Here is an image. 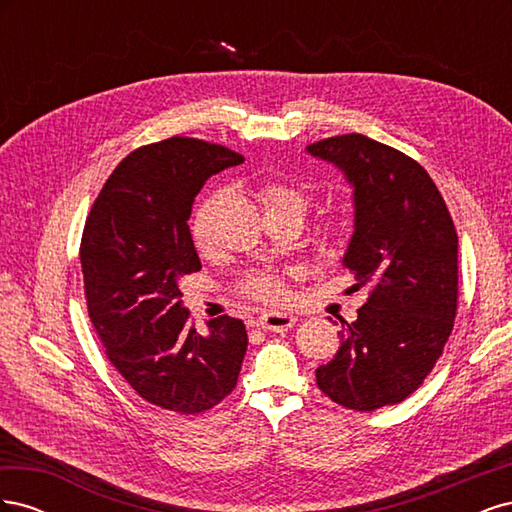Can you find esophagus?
Returning a JSON list of instances; mask_svg holds the SVG:
<instances>
[{
	"label": "esophagus",
	"mask_w": 512,
	"mask_h": 512,
	"mask_svg": "<svg viewBox=\"0 0 512 512\" xmlns=\"http://www.w3.org/2000/svg\"><path fill=\"white\" fill-rule=\"evenodd\" d=\"M294 322H297V316L292 314H282V312H267L262 314L256 320V327L262 331H275V333H284L288 329L294 327Z\"/></svg>",
	"instance_id": "esophagus-1"
}]
</instances>
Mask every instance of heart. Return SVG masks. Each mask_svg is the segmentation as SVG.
<instances>
[{
  "instance_id": "b5f03b06",
  "label": "heart",
  "mask_w": 512,
  "mask_h": 512,
  "mask_svg": "<svg viewBox=\"0 0 512 512\" xmlns=\"http://www.w3.org/2000/svg\"><path fill=\"white\" fill-rule=\"evenodd\" d=\"M262 198H265L267 211H294L303 218V213L307 209V198L299 190H294L284 183L267 185V188L262 190ZM207 215H209V203L200 205L192 222V237L196 245L207 243ZM241 292L245 297L265 301V303H275L284 297V288L280 280L269 273L247 275L241 282Z\"/></svg>"
}]
</instances>
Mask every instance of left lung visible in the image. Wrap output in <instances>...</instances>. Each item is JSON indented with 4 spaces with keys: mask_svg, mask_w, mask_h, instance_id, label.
<instances>
[{
    "mask_svg": "<svg viewBox=\"0 0 512 512\" xmlns=\"http://www.w3.org/2000/svg\"><path fill=\"white\" fill-rule=\"evenodd\" d=\"M352 188L354 230L342 265L369 299L342 320L339 350L316 369L335 404H399L440 359L457 314V232L427 170L389 145L344 134L307 145Z\"/></svg>",
    "mask_w": 512,
    "mask_h": 512,
    "instance_id": "8db88e82",
    "label": "left lung"
}]
</instances>
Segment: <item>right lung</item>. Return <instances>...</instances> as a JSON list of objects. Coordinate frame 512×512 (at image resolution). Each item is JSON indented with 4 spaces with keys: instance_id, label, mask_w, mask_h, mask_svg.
Instances as JSON below:
<instances>
[{
    "instance_id": "add662e5",
    "label": "right lung",
    "mask_w": 512,
    "mask_h": 512,
    "mask_svg": "<svg viewBox=\"0 0 512 512\" xmlns=\"http://www.w3.org/2000/svg\"><path fill=\"white\" fill-rule=\"evenodd\" d=\"M243 156L173 136L136 149L108 177L85 224L81 267L89 318L106 356L153 406L205 412L235 389L245 324L220 316L188 327L183 275L200 271L188 226L205 181Z\"/></svg>"
}]
</instances>
